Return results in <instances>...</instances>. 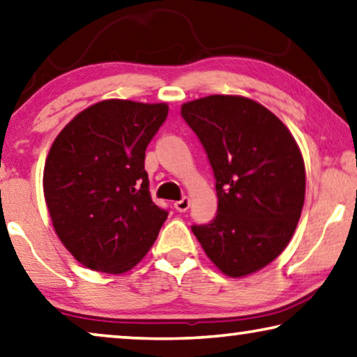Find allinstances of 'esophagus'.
<instances>
[{
    "label": "esophagus",
    "instance_id": "esophagus-1",
    "mask_svg": "<svg viewBox=\"0 0 357 357\" xmlns=\"http://www.w3.org/2000/svg\"><path fill=\"white\" fill-rule=\"evenodd\" d=\"M189 205H190V200H189V197H183V199L181 200H178V202H174V208H176L178 211H188L189 210Z\"/></svg>",
    "mask_w": 357,
    "mask_h": 357
}]
</instances>
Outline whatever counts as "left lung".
Masks as SVG:
<instances>
[{"label":"left lung","instance_id":"1","mask_svg":"<svg viewBox=\"0 0 357 357\" xmlns=\"http://www.w3.org/2000/svg\"><path fill=\"white\" fill-rule=\"evenodd\" d=\"M181 115L216 179L218 213L194 225V236L229 278L259 271L289 245L301 216L306 174L296 141L273 112L242 96L190 100Z\"/></svg>","mask_w":357,"mask_h":357}]
</instances>
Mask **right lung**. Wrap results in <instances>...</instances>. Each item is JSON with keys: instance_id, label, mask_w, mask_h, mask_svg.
Returning a JSON list of instances; mask_svg holds the SVG:
<instances>
[{"instance_id": "right-lung-1", "label": "right lung", "mask_w": 357, "mask_h": 357, "mask_svg": "<svg viewBox=\"0 0 357 357\" xmlns=\"http://www.w3.org/2000/svg\"><path fill=\"white\" fill-rule=\"evenodd\" d=\"M167 104L123 99L84 109L47 153L43 190L52 226L77 261L121 274L146 257L168 211L149 192L146 149Z\"/></svg>"}]
</instances>
